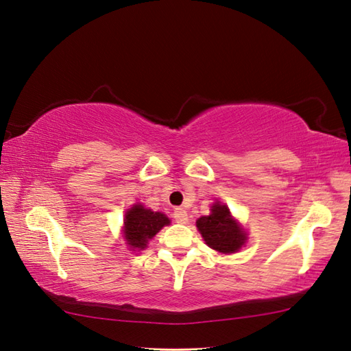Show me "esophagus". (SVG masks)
<instances>
[{"label":"esophagus","mask_w":351,"mask_h":351,"mask_svg":"<svg viewBox=\"0 0 351 351\" xmlns=\"http://www.w3.org/2000/svg\"><path fill=\"white\" fill-rule=\"evenodd\" d=\"M173 217L178 223H187L189 222V216H187V211L184 208H176L173 211Z\"/></svg>","instance_id":"1"}]
</instances>
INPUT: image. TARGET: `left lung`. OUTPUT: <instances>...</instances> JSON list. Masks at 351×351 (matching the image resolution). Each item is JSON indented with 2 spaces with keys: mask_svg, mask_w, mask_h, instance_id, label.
<instances>
[{
  "mask_svg": "<svg viewBox=\"0 0 351 351\" xmlns=\"http://www.w3.org/2000/svg\"><path fill=\"white\" fill-rule=\"evenodd\" d=\"M197 230L210 248L223 254L236 252L245 243V232L231 217L226 205L216 202L210 216H202L196 222Z\"/></svg>",
  "mask_w": 351,
  "mask_h": 351,
  "instance_id": "8db88e82",
  "label": "left lung"
}]
</instances>
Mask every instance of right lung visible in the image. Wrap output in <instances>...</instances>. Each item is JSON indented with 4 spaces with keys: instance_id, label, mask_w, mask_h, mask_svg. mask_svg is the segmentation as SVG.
I'll use <instances>...</instances> for the list:
<instances>
[{
    "instance_id": "right-lung-1",
    "label": "right lung",
    "mask_w": 351,
    "mask_h": 351,
    "mask_svg": "<svg viewBox=\"0 0 351 351\" xmlns=\"http://www.w3.org/2000/svg\"><path fill=\"white\" fill-rule=\"evenodd\" d=\"M170 221L162 213L144 208L136 204L129 211H126L125 219V236L134 250H144L150 239H152L164 225Z\"/></svg>"
}]
</instances>
